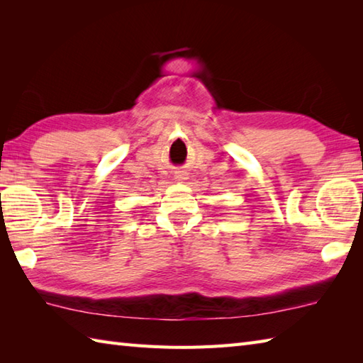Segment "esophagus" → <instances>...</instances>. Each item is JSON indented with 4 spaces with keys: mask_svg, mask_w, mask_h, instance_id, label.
Returning a JSON list of instances; mask_svg holds the SVG:
<instances>
[{
    "mask_svg": "<svg viewBox=\"0 0 363 363\" xmlns=\"http://www.w3.org/2000/svg\"><path fill=\"white\" fill-rule=\"evenodd\" d=\"M176 179H177V181H184V179H187V174H186V173H179V174L176 176Z\"/></svg>",
    "mask_w": 363,
    "mask_h": 363,
    "instance_id": "esophagus-1",
    "label": "esophagus"
}]
</instances>
